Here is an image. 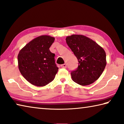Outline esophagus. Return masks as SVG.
<instances>
[{"label": "esophagus", "mask_w": 124, "mask_h": 124, "mask_svg": "<svg viewBox=\"0 0 124 124\" xmlns=\"http://www.w3.org/2000/svg\"><path fill=\"white\" fill-rule=\"evenodd\" d=\"M61 66L62 68H67V64L66 63L62 64Z\"/></svg>", "instance_id": "34e87169"}]
</instances>
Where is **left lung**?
Returning a JSON list of instances; mask_svg holds the SVG:
<instances>
[{"label": "left lung", "mask_w": 124, "mask_h": 124, "mask_svg": "<svg viewBox=\"0 0 124 124\" xmlns=\"http://www.w3.org/2000/svg\"><path fill=\"white\" fill-rule=\"evenodd\" d=\"M66 40L79 62L78 68L71 72L72 80L82 86L91 84L106 67V52L95 41L83 35L73 34L67 37Z\"/></svg>", "instance_id": "8db88e82"}]
</instances>
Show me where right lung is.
I'll return each mask as SVG.
<instances>
[{"mask_svg":"<svg viewBox=\"0 0 124 124\" xmlns=\"http://www.w3.org/2000/svg\"><path fill=\"white\" fill-rule=\"evenodd\" d=\"M54 40V37L41 35L27 44L18 53L20 72L33 85L44 86L53 80L58 72L55 54L49 49Z\"/></svg>","mask_w":124,"mask_h":124,"instance_id":"add662e5","label":"right lung"}]
</instances>
